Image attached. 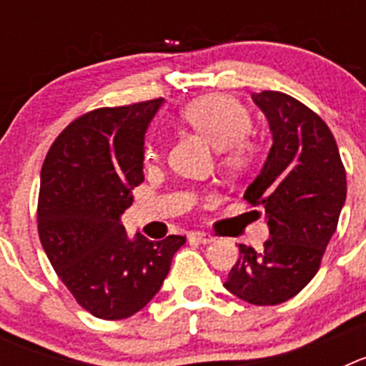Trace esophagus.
Returning <instances> with one entry per match:
<instances>
[{"label": "esophagus", "mask_w": 366, "mask_h": 366, "mask_svg": "<svg viewBox=\"0 0 366 366\" xmlns=\"http://www.w3.org/2000/svg\"><path fill=\"white\" fill-rule=\"evenodd\" d=\"M190 240L199 242V244H212V242H214L216 238L212 234H209V232L194 231V232H190Z\"/></svg>", "instance_id": "obj_1"}]
</instances>
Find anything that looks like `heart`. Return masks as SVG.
<instances>
[{"mask_svg":"<svg viewBox=\"0 0 366 366\" xmlns=\"http://www.w3.org/2000/svg\"><path fill=\"white\" fill-rule=\"evenodd\" d=\"M181 119L212 147L219 148L222 161L232 170H244L254 157V143L247 137L251 115L234 97L212 93L199 97L179 112ZM157 157V148L147 144L144 159Z\"/></svg>","mask_w":366,"mask_h":366,"instance_id":"heart-1","label":"heart"}]
</instances>
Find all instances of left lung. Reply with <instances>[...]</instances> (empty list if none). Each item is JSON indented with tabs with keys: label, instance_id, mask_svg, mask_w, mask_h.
Segmentation results:
<instances>
[{
	"label": "left lung",
	"instance_id": "left-lung-1",
	"mask_svg": "<svg viewBox=\"0 0 366 366\" xmlns=\"http://www.w3.org/2000/svg\"><path fill=\"white\" fill-rule=\"evenodd\" d=\"M273 144L244 198L266 211L269 240L240 258L223 286L257 306L295 297L321 266L347 199V172L334 135L317 113L280 92L253 93Z\"/></svg>",
	"mask_w": 366,
	"mask_h": 366
}]
</instances>
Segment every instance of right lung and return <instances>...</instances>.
<instances>
[{
	"instance_id": "1",
	"label": "right lung",
	"mask_w": 366,
	"mask_h": 366,
	"mask_svg": "<svg viewBox=\"0 0 366 366\" xmlns=\"http://www.w3.org/2000/svg\"><path fill=\"white\" fill-rule=\"evenodd\" d=\"M163 99L99 108L58 135L41 167L38 234L71 295L106 321L143 310L185 236L128 238L121 214L144 181V134Z\"/></svg>"
}]
</instances>
